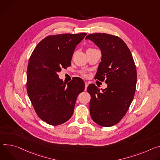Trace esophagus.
I'll return each mask as SVG.
<instances>
[{
  "instance_id": "esophagus-1",
  "label": "esophagus",
  "mask_w": 160,
  "mask_h": 160,
  "mask_svg": "<svg viewBox=\"0 0 160 160\" xmlns=\"http://www.w3.org/2000/svg\"><path fill=\"white\" fill-rule=\"evenodd\" d=\"M88 86V84L86 82H85V88H84V90H85V91H86V89H87Z\"/></svg>"
}]
</instances>
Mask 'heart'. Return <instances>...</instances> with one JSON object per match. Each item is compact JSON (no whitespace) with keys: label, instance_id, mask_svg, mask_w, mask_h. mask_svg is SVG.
<instances>
[{"label":"heart","instance_id":"obj_1","mask_svg":"<svg viewBox=\"0 0 160 160\" xmlns=\"http://www.w3.org/2000/svg\"><path fill=\"white\" fill-rule=\"evenodd\" d=\"M93 49V48H89L88 49ZM82 75L84 77H88V74H86V73H84V72H82Z\"/></svg>","mask_w":160,"mask_h":160}]
</instances>
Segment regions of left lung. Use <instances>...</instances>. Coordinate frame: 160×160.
<instances>
[{
  "label": "left lung",
  "mask_w": 160,
  "mask_h": 160,
  "mask_svg": "<svg viewBox=\"0 0 160 160\" xmlns=\"http://www.w3.org/2000/svg\"><path fill=\"white\" fill-rule=\"evenodd\" d=\"M102 51L95 79L108 87L102 91L94 84L87 88L90 111L98 125L109 127L119 122L127 112L133 99L137 84L136 66L130 50L121 38L105 33L87 35Z\"/></svg>",
  "instance_id": "1"
}]
</instances>
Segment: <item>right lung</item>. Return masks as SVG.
<instances>
[{"mask_svg":"<svg viewBox=\"0 0 160 160\" xmlns=\"http://www.w3.org/2000/svg\"><path fill=\"white\" fill-rule=\"evenodd\" d=\"M87 35L62 33L43 39L31 54L27 67V91L38 116L49 125L65 122L72 116L84 82L75 78L67 83L58 78L62 68L71 65L76 46Z\"/></svg>","mask_w":160,"mask_h":160,"instance_id":"add662e5","label":"right lung"}]
</instances>
